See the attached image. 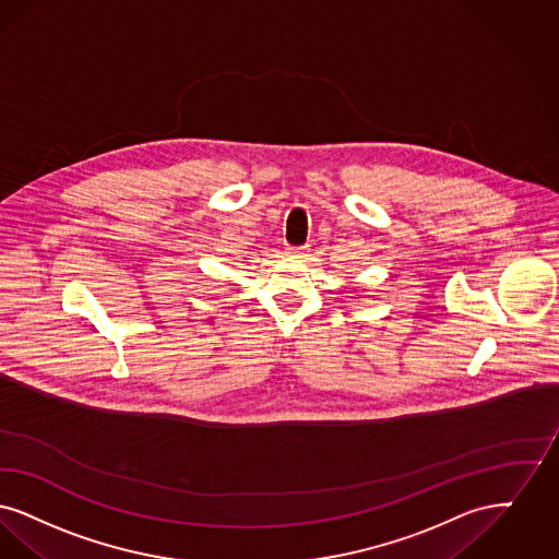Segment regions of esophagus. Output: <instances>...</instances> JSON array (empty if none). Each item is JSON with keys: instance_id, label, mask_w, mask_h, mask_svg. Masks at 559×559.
I'll return each instance as SVG.
<instances>
[{"instance_id": "obj_1", "label": "esophagus", "mask_w": 559, "mask_h": 559, "mask_svg": "<svg viewBox=\"0 0 559 559\" xmlns=\"http://www.w3.org/2000/svg\"><path fill=\"white\" fill-rule=\"evenodd\" d=\"M307 246H298V248H286V254L288 257H294V259H302V257H307Z\"/></svg>"}]
</instances>
